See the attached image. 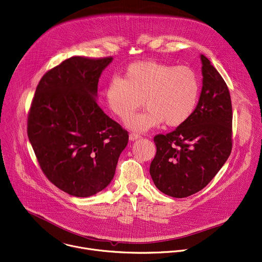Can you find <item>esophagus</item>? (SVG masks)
<instances>
[{
	"instance_id": "34e87169",
	"label": "esophagus",
	"mask_w": 262,
	"mask_h": 262,
	"mask_svg": "<svg viewBox=\"0 0 262 262\" xmlns=\"http://www.w3.org/2000/svg\"><path fill=\"white\" fill-rule=\"evenodd\" d=\"M140 138H141V136L138 135V134H135V133H130L129 134V140L130 141H135V140H138Z\"/></svg>"
}]
</instances>
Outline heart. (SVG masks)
Returning a JSON list of instances; mask_svg holds the SVG:
<instances>
[{"instance_id":"b5f03b06","label":"heart","mask_w":262,"mask_h":262,"mask_svg":"<svg viewBox=\"0 0 262 262\" xmlns=\"http://www.w3.org/2000/svg\"><path fill=\"white\" fill-rule=\"evenodd\" d=\"M199 94V79L191 69L149 60L128 66L123 79L113 77L105 89V101L120 119L144 102L148 108L130 114L124 122L128 129L144 133L163 122L169 127L183 125L192 116Z\"/></svg>"}]
</instances>
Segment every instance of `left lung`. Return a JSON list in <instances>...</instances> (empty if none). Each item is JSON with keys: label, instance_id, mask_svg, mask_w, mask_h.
Returning a JSON list of instances; mask_svg holds the SVG:
<instances>
[{"label": "left lung", "instance_id": "8db88e82", "mask_svg": "<svg viewBox=\"0 0 262 262\" xmlns=\"http://www.w3.org/2000/svg\"><path fill=\"white\" fill-rule=\"evenodd\" d=\"M203 86L198 105L183 125L154 141L157 154L149 172L161 192L183 199L206 187L232 150V103L229 89L201 54Z\"/></svg>", "mask_w": 262, "mask_h": 262}]
</instances>
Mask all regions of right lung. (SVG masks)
I'll use <instances>...</instances> for the list:
<instances>
[{
	"label": "right lung",
	"mask_w": 262,
	"mask_h": 262,
	"mask_svg": "<svg viewBox=\"0 0 262 262\" xmlns=\"http://www.w3.org/2000/svg\"><path fill=\"white\" fill-rule=\"evenodd\" d=\"M113 57L73 56L40 79L28 138L40 168L70 195L88 198L112 182L127 132L97 104L98 81Z\"/></svg>",
	"instance_id": "obj_1"
}]
</instances>
